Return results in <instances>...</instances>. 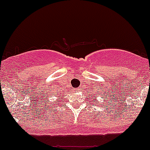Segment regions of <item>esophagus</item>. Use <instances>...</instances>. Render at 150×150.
I'll use <instances>...</instances> for the list:
<instances>
[{"label": "esophagus", "instance_id": "34e87169", "mask_svg": "<svg viewBox=\"0 0 150 150\" xmlns=\"http://www.w3.org/2000/svg\"><path fill=\"white\" fill-rule=\"evenodd\" d=\"M76 91H79V90H80V88H76Z\"/></svg>", "mask_w": 150, "mask_h": 150}]
</instances>
